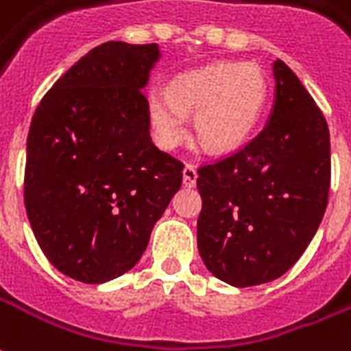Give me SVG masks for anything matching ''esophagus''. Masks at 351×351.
Listing matches in <instances>:
<instances>
[{"label": "esophagus", "mask_w": 351, "mask_h": 351, "mask_svg": "<svg viewBox=\"0 0 351 351\" xmlns=\"http://www.w3.org/2000/svg\"><path fill=\"white\" fill-rule=\"evenodd\" d=\"M182 176H184V186L186 188H193L197 182V169L193 165H186L182 171Z\"/></svg>", "instance_id": "esophagus-1"}]
</instances>
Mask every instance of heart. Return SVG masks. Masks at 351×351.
<instances>
[{"label": "heart", "instance_id": "heart-1", "mask_svg": "<svg viewBox=\"0 0 351 351\" xmlns=\"http://www.w3.org/2000/svg\"><path fill=\"white\" fill-rule=\"evenodd\" d=\"M268 98V82L253 64H204L176 76L171 87H152L147 95L156 141L175 149L188 137L195 113L197 139L212 152H228L247 141Z\"/></svg>", "mask_w": 351, "mask_h": 351}]
</instances>
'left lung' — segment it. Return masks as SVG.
Returning a JSON list of instances; mask_svg holds the SVG:
<instances>
[{"instance_id": "obj_1", "label": "left lung", "mask_w": 351, "mask_h": 351, "mask_svg": "<svg viewBox=\"0 0 351 351\" xmlns=\"http://www.w3.org/2000/svg\"><path fill=\"white\" fill-rule=\"evenodd\" d=\"M268 123L236 154L199 169L197 245L208 271L232 287L279 279L320 227L331 182L329 128L281 59Z\"/></svg>"}]
</instances>
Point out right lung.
<instances>
[{
	"label": "right lung",
	"mask_w": 351,
	"mask_h": 351,
	"mask_svg": "<svg viewBox=\"0 0 351 351\" xmlns=\"http://www.w3.org/2000/svg\"><path fill=\"white\" fill-rule=\"evenodd\" d=\"M160 57L158 44H100L33 115L23 201L43 253L70 279L100 285L134 268L182 186V163L150 139L143 89Z\"/></svg>",
	"instance_id": "add662e5"
}]
</instances>
